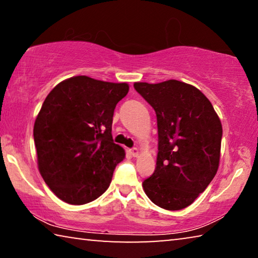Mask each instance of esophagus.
<instances>
[{"mask_svg": "<svg viewBox=\"0 0 258 258\" xmlns=\"http://www.w3.org/2000/svg\"><path fill=\"white\" fill-rule=\"evenodd\" d=\"M130 153H131V155L136 157V156L139 155V149H138V148H132V149H131V151H130Z\"/></svg>", "mask_w": 258, "mask_h": 258, "instance_id": "1", "label": "esophagus"}]
</instances>
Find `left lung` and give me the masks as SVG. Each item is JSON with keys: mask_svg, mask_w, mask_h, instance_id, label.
<instances>
[{"mask_svg": "<svg viewBox=\"0 0 258 258\" xmlns=\"http://www.w3.org/2000/svg\"><path fill=\"white\" fill-rule=\"evenodd\" d=\"M134 89L155 111L159 133L156 168L142 183L145 194L164 210L185 209L218 171L220 119L206 96L191 84L136 82Z\"/></svg>", "mask_w": 258, "mask_h": 258, "instance_id": "8db88e82", "label": "left lung"}]
</instances>
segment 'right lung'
I'll return each instance as SVG.
<instances>
[{
    "label": "right lung",
    "instance_id": "1",
    "mask_svg": "<svg viewBox=\"0 0 258 258\" xmlns=\"http://www.w3.org/2000/svg\"><path fill=\"white\" fill-rule=\"evenodd\" d=\"M127 83L74 76L53 88L34 121L41 177L57 198L83 205L104 194L125 151L112 139L113 112Z\"/></svg>",
    "mask_w": 258,
    "mask_h": 258
}]
</instances>
